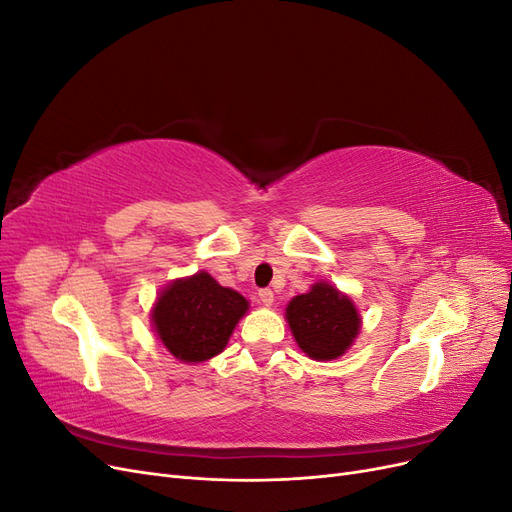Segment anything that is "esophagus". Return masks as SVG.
Wrapping results in <instances>:
<instances>
[{"label":"esophagus","instance_id":"obj_1","mask_svg":"<svg viewBox=\"0 0 512 512\" xmlns=\"http://www.w3.org/2000/svg\"><path fill=\"white\" fill-rule=\"evenodd\" d=\"M258 299H260V303H262V305L271 307V305H273V301H275V294H273V290L265 288V290H260V292H258Z\"/></svg>","mask_w":512,"mask_h":512}]
</instances>
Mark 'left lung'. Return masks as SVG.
I'll return each mask as SVG.
<instances>
[{"mask_svg": "<svg viewBox=\"0 0 512 512\" xmlns=\"http://www.w3.org/2000/svg\"><path fill=\"white\" fill-rule=\"evenodd\" d=\"M286 322L294 342L314 361H335L359 337L363 318L346 292L316 282L286 305Z\"/></svg>", "mask_w": 512, "mask_h": 512, "instance_id": "obj_1", "label": "left lung"}]
</instances>
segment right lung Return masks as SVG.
I'll return each instance as SVG.
<instances>
[{
  "instance_id": "add662e5",
  "label": "right lung",
  "mask_w": 512,
  "mask_h": 512,
  "mask_svg": "<svg viewBox=\"0 0 512 512\" xmlns=\"http://www.w3.org/2000/svg\"><path fill=\"white\" fill-rule=\"evenodd\" d=\"M250 309L241 292L218 284L207 271L177 277L153 303L149 320L162 346L181 363H205L226 350Z\"/></svg>"
}]
</instances>
